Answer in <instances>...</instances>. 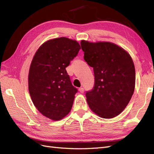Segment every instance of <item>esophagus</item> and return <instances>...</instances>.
<instances>
[{
	"mask_svg": "<svg viewBox=\"0 0 154 154\" xmlns=\"http://www.w3.org/2000/svg\"><path fill=\"white\" fill-rule=\"evenodd\" d=\"M78 90H79V91H80V93H83V92H84V88L81 87V88H79Z\"/></svg>",
	"mask_w": 154,
	"mask_h": 154,
	"instance_id": "obj_1",
	"label": "esophagus"
}]
</instances>
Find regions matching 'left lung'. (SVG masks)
I'll return each mask as SVG.
<instances>
[{
  "label": "left lung",
  "mask_w": 154,
  "mask_h": 154,
  "mask_svg": "<svg viewBox=\"0 0 154 154\" xmlns=\"http://www.w3.org/2000/svg\"><path fill=\"white\" fill-rule=\"evenodd\" d=\"M81 47L83 58L94 74V87L85 94L88 105L101 118H114L133 95L136 72L132 59L123 48L110 42L82 40Z\"/></svg>",
  "instance_id": "obj_1"
}]
</instances>
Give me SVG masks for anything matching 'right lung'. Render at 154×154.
Here are the masks:
<instances>
[{"mask_svg": "<svg viewBox=\"0 0 154 154\" xmlns=\"http://www.w3.org/2000/svg\"><path fill=\"white\" fill-rule=\"evenodd\" d=\"M81 49L66 37L45 42L36 52L29 72V91L41 114L52 120L62 119L71 110L78 92L66 68Z\"/></svg>", "mask_w": 154, "mask_h": 154, "instance_id": "add662e5", "label": "right lung"}]
</instances>
